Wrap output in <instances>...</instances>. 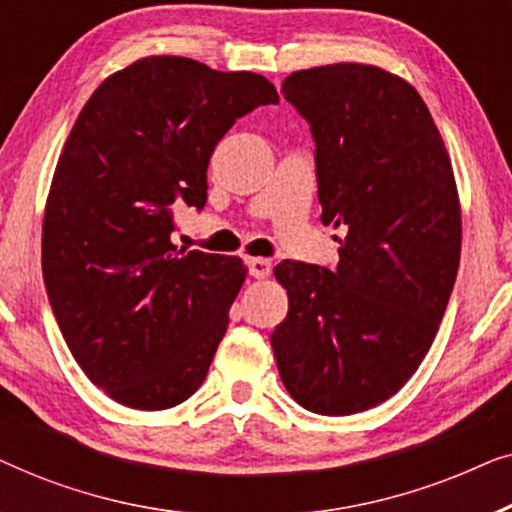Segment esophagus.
<instances>
[{
	"mask_svg": "<svg viewBox=\"0 0 512 512\" xmlns=\"http://www.w3.org/2000/svg\"><path fill=\"white\" fill-rule=\"evenodd\" d=\"M247 268H249V275L256 277V279H265L272 272V263L265 261V258H249L247 261Z\"/></svg>",
	"mask_w": 512,
	"mask_h": 512,
	"instance_id": "obj_1",
	"label": "esophagus"
}]
</instances>
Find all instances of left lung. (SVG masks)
Wrapping results in <instances>:
<instances>
[{"instance_id": "1", "label": "left lung", "mask_w": 512, "mask_h": 512, "mask_svg": "<svg viewBox=\"0 0 512 512\" xmlns=\"http://www.w3.org/2000/svg\"><path fill=\"white\" fill-rule=\"evenodd\" d=\"M310 123L321 221L340 261H282L289 314L270 345L293 401L354 415L394 396L429 352L461 254V209L443 137L408 81L373 65L300 69L282 83Z\"/></svg>"}]
</instances>
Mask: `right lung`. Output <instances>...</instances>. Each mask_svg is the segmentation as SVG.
I'll use <instances>...</instances> for the list:
<instances>
[{"label":"right lung","mask_w":512,"mask_h":512,"mask_svg":"<svg viewBox=\"0 0 512 512\" xmlns=\"http://www.w3.org/2000/svg\"><path fill=\"white\" fill-rule=\"evenodd\" d=\"M277 102L261 74L151 55L102 81L76 118L48 193L41 263L69 352L114 401L174 408L207 377L247 270L174 247V209L205 207L216 144L237 118Z\"/></svg>","instance_id":"1"}]
</instances>
